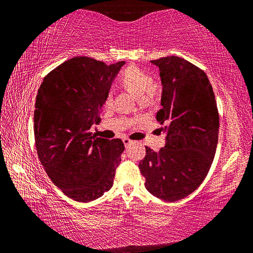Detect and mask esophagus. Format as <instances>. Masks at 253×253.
<instances>
[{
    "instance_id": "1",
    "label": "esophagus",
    "mask_w": 253,
    "mask_h": 253,
    "mask_svg": "<svg viewBox=\"0 0 253 253\" xmlns=\"http://www.w3.org/2000/svg\"><path fill=\"white\" fill-rule=\"evenodd\" d=\"M123 143H124V145H125V147H127V146H129V145L132 143V140H130L129 138H124L123 139Z\"/></svg>"
}]
</instances>
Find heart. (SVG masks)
<instances>
[{
	"label": "heart",
	"mask_w": 253,
	"mask_h": 253,
	"mask_svg": "<svg viewBox=\"0 0 253 253\" xmlns=\"http://www.w3.org/2000/svg\"><path fill=\"white\" fill-rule=\"evenodd\" d=\"M119 81L126 90L132 93L142 102L152 99L158 92V84L151 80V77L146 72L135 66L126 68L123 71ZM110 99L111 97L109 96L107 98V102H109Z\"/></svg>",
	"instance_id": "obj_1"
}]
</instances>
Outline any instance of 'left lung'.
<instances>
[{
    "label": "left lung",
    "instance_id": "1",
    "mask_svg": "<svg viewBox=\"0 0 253 253\" xmlns=\"http://www.w3.org/2000/svg\"><path fill=\"white\" fill-rule=\"evenodd\" d=\"M151 62L160 69L162 108L156 119L165 146L160 152L146 146L138 168L149 193L175 202L193 193L209 173L219 139V113L203 70L175 55Z\"/></svg>",
    "mask_w": 253,
    "mask_h": 253
}]
</instances>
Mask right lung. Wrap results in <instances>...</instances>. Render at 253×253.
I'll return each mask as SVG.
<instances>
[{
    "label": "right lung",
    "instance_id": "right-lung-1",
    "mask_svg": "<svg viewBox=\"0 0 253 253\" xmlns=\"http://www.w3.org/2000/svg\"><path fill=\"white\" fill-rule=\"evenodd\" d=\"M125 61L107 66L75 57L44 77L34 110L39 160L51 181L70 199L90 202L114 184L124 143L92 135L111 84Z\"/></svg>",
    "mask_w": 253,
    "mask_h": 253
}]
</instances>
